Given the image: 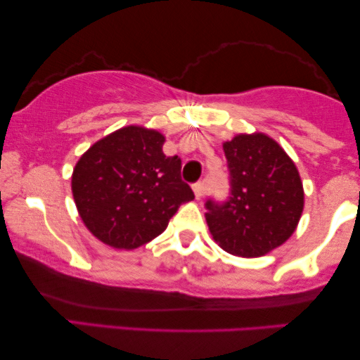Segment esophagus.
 Wrapping results in <instances>:
<instances>
[{
	"label": "esophagus",
	"mask_w": 360,
	"mask_h": 360,
	"mask_svg": "<svg viewBox=\"0 0 360 360\" xmlns=\"http://www.w3.org/2000/svg\"><path fill=\"white\" fill-rule=\"evenodd\" d=\"M191 188L195 191V198L196 200H201L205 196V185L201 184V181H196V184L191 185Z\"/></svg>",
	"instance_id": "esophagus-1"
}]
</instances>
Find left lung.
Listing matches in <instances>:
<instances>
[{"mask_svg": "<svg viewBox=\"0 0 360 360\" xmlns=\"http://www.w3.org/2000/svg\"><path fill=\"white\" fill-rule=\"evenodd\" d=\"M229 196L205 203L216 243L239 257H260L297 229L303 185L292 159L265 134H239L223 144Z\"/></svg>", "mask_w": 360, "mask_h": 360, "instance_id": "left-lung-1", "label": "left lung"}]
</instances>
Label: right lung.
Returning a JSON list of instances; mask_svg holds the SVG:
<instances>
[{
  "instance_id": "add662e5",
  "label": "right lung",
  "mask_w": 360,
  "mask_h": 360,
  "mask_svg": "<svg viewBox=\"0 0 360 360\" xmlns=\"http://www.w3.org/2000/svg\"><path fill=\"white\" fill-rule=\"evenodd\" d=\"M165 137L127 126L93 144L77 162L72 191L93 236L116 249H136L162 234L180 205L195 198L181 180L179 155Z\"/></svg>"
}]
</instances>
